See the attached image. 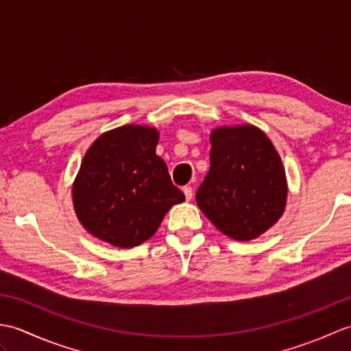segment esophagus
Returning a JSON list of instances; mask_svg holds the SVG:
<instances>
[{"label":"esophagus","mask_w":351,"mask_h":351,"mask_svg":"<svg viewBox=\"0 0 351 351\" xmlns=\"http://www.w3.org/2000/svg\"><path fill=\"white\" fill-rule=\"evenodd\" d=\"M182 191H184V195H185V199H187V200L193 199V189L190 187V185H187V187H184Z\"/></svg>","instance_id":"1"}]
</instances>
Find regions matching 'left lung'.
<instances>
[{"label":"left lung","mask_w":351,"mask_h":351,"mask_svg":"<svg viewBox=\"0 0 351 351\" xmlns=\"http://www.w3.org/2000/svg\"><path fill=\"white\" fill-rule=\"evenodd\" d=\"M210 141L211 167L196 202L220 232L255 240L285 211L288 184L280 156L255 125L219 126Z\"/></svg>","instance_id":"left-lung-1"}]
</instances>
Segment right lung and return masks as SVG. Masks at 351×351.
Listing matches in <instances>:
<instances>
[{
	"mask_svg": "<svg viewBox=\"0 0 351 351\" xmlns=\"http://www.w3.org/2000/svg\"><path fill=\"white\" fill-rule=\"evenodd\" d=\"M154 126L123 125L87 149L72 185L73 210L88 234L114 247L149 240L171 206L185 200L155 154Z\"/></svg>",
	"mask_w": 351,
	"mask_h": 351,
	"instance_id": "obj_1",
	"label": "right lung"
}]
</instances>
